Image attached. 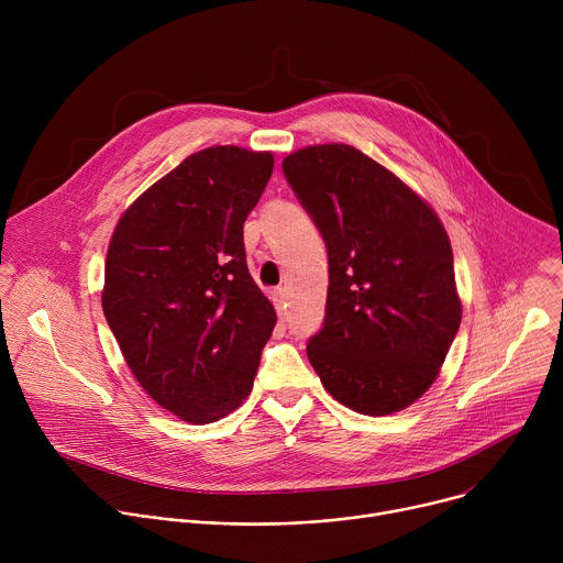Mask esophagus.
<instances>
[{
  "mask_svg": "<svg viewBox=\"0 0 563 563\" xmlns=\"http://www.w3.org/2000/svg\"><path fill=\"white\" fill-rule=\"evenodd\" d=\"M272 300H274V305H276V311H278V316H283V309H285V300H287V294H285V289H283V287H276V289L272 291Z\"/></svg>",
  "mask_w": 563,
  "mask_h": 563,
  "instance_id": "1",
  "label": "esophagus"
}]
</instances>
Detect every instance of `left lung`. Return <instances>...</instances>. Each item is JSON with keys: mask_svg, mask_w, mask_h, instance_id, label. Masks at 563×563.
I'll list each match as a JSON object with an SVG mask.
<instances>
[{"mask_svg": "<svg viewBox=\"0 0 563 563\" xmlns=\"http://www.w3.org/2000/svg\"><path fill=\"white\" fill-rule=\"evenodd\" d=\"M283 174L328 247L325 320L307 343L343 406L385 417L434 383L461 325L450 238L404 180L350 144L283 159Z\"/></svg>", "mask_w": 563, "mask_h": 563, "instance_id": "8db88e82", "label": "left lung"}]
</instances>
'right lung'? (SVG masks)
Masks as SVG:
<instances>
[{"label":"right lung","instance_id":"1","mask_svg":"<svg viewBox=\"0 0 563 563\" xmlns=\"http://www.w3.org/2000/svg\"><path fill=\"white\" fill-rule=\"evenodd\" d=\"M272 172L267 151L209 146L146 189L113 231L107 323L144 391L187 423L243 404L274 332L243 240Z\"/></svg>","mask_w":563,"mask_h":563}]
</instances>
